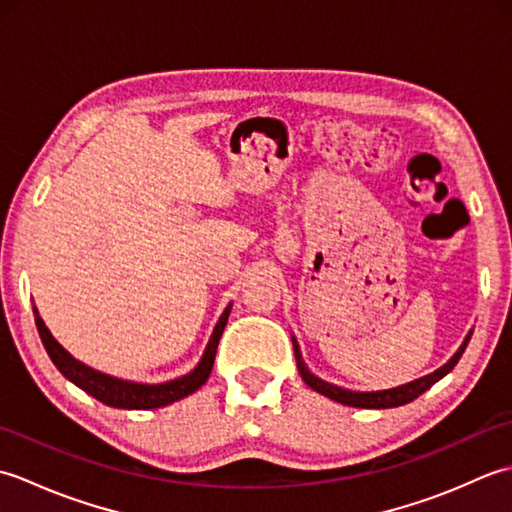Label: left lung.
Here are the masks:
<instances>
[{"instance_id": "obj_1", "label": "left lung", "mask_w": 512, "mask_h": 512, "mask_svg": "<svg viewBox=\"0 0 512 512\" xmlns=\"http://www.w3.org/2000/svg\"><path fill=\"white\" fill-rule=\"evenodd\" d=\"M471 334L466 336L462 347L458 352H455V356L451 358V361L447 365H442L440 369H436V372L429 374V376H422L418 380H413V383H407V385H400L396 389H385V391H350V389H341L336 385H330L325 383V380L317 378L314 374L308 372L306 363L301 361V352H299V345L295 341V336H292V347H295V358H297V367H299V374L301 378L306 380V383L314 389L319 391V394L328 396L336 402H341V405H347V407H358V409H391V407H400V405H407V402L416 400L420 394H424L431 385H436L440 378L447 376L451 369L458 365L460 356L464 354L466 345H469L471 341Z\"/></svg>"}]
</instances>
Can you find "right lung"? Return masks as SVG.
<instances>
[{"label":"right lung","instance_id":"obj_1","mask_svg":"<svg viewBox=\"0 0 512 512\" xmlns=\"http://www.w3.org/2000/svg\"><path fill=\"white\" fill-rule=\"evenodd\" d=\"M228 312H231V306L224 310L220 321H217L215 330L211 334V341H209V345H206L204 356L198 363V367H195L191 374L176 378V380H169V383H162V385L127 383V380H118V378L96 372V369L76 361V358H72L57 341L52 339V334L39 319L37 310H35V314H37L35 321H37V330H39V336L43 341V347H46V352L52 358V363L57 365L59 372L65 378H70L76 387L88 391L90 396L101 400L103 405H110L116 409H158V407L171 405V402L193 394L195 389H200L206 383V378H209L211 369H213L217 343H220L222 332L226 328Z\"/></svg>","mask_w":512,"mask_h":512}]
</instances>
